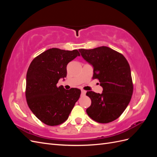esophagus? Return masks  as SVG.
I'll list each match as a JSON object with an SVG mask.
<instances>
[{"instance_id":"34e87169","label":"esophagus","mask_w":157,"mask_h":157,"mask_svg":"<svg viewBox=\"0 0 157 157\" xmlns=\"http://www.w3.org/2000/svg\"><path fill=\"white\" fill-rule=\"evenodd\" d=\"M81 93H82V95H83V96H84L85 94H86V92L85 91V90H81Z\"/></svg>"}]
</instances>
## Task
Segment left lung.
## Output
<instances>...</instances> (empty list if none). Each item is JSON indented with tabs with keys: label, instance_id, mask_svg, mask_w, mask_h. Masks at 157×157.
I'll return each instance as SVG.
<instances>
[{
	"label": "left lung",
	"instance_id": "left-lung-1",
	"mask_svg": "<svg viewBox=\"0 0 157 157\" xmlns=\"http://www.w3.org/2000/svg\"><path fill=\"white\" fill-rule=\"evenodd\" d=\"M82 58L94 68L93 79H98L101 94L87 92L92 103L88 115L99 123L116 120L129 104L133 83L129 63L124 56L107 46L94 49H79Z\"/></svg>",
	"mask_w": 157,
	"mask_h": 157
}]
</instances>
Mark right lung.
<instances>
[{
	"label": "right lung",
	"instance_id": "right-lung-1",
	"mask_svg": "<svg viewBox=\"0 0 157 157\" xmlns=\"http://www.w3.org/2000/svg\"><path fill=\"white\" fill-rule=\"evenodd\" d=\"M80 53L52 48L32 61L26 77L25 96L33 113L46 125L57 126L67 119L81 91L57 86L67 76V65Z\"/></svg>",
	"mask_w": 157,
	"mask_h": 157
}]
</instances>
